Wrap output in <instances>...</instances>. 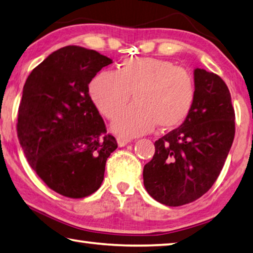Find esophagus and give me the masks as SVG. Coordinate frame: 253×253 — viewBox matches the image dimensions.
<instances>
[{"mask_svg":"<svg viewBox=\"0 0 253 253\" xmlns=\"http://www.w3.org/2000/svg\"><path fill=\"white\" fill-rule=\"evenodd\" d=\"M117 141H118V145L120 148H122V147H124V145H126L127 143L131 142V140L129 138H126V136H119Z\"/></svg>","mask_w":253,"mask_h":253,"instance_id":"obj_1","label":"esophagus"}]
</instances>
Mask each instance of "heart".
Segmentation results:
<instances>
[{
  "label": "heart",
  "instance_id": "1",
  "mask_svg": "<svg viewBox=\"0 0 253 253\" xmlns=\"http://www.w3.org/2000/svg\"><path fill=\"white\" fill-rule=\"evenodd\" d=\"M135 93L136 104L118 115ZM97 110L112 119V130L126 136L148 133L157 126L172 129L192 109L196 85L192 75L173 62L153 57H130L117 72L104 70L88 84Z\"/></svg>",
  "mask_w": 253,
  "mask_h": 253
}]
</instances>
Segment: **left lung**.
Segmentation results:
<instances>
[{
  "label": "left lung",
  "instance_id": "obj_1",
  "mask_svg": "<svg viewBox=\"0 0 253 253\" xmlns=\"http://www.w3.org/2000/svg\"><path fill=\"white\" fill-rule=\"evenodd\" d=\"M196 99L187 119L154 143L143 182L154 200L169 207L196 201L213 185L234 139V110L219 75L194 70Z\"/></svg>",
  "mask_w": 253,
  "mask_h": 253
}]
</instances>
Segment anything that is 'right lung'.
<instances>
[{
	"instance_id": "1",
	"label": "right lung",
	"mask_w": 253,
	"mask_h": 253,
	"mask_svg": "<svg viewBox=\"0 0 253 253\" xmlns=\"http://www.w3.org/2000/svg\"><path fill=\"white\" fill-rule=\"evenodd\" d=\"M112 63L94 50L69 45L40 63L26 79L17 136L26 160L44 183L62 196L95 192L117 140L88 94V83Z\"/></svg>"
}]
</instances>
